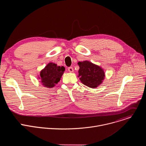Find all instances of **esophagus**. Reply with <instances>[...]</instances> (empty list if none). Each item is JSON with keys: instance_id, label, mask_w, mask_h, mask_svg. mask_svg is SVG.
<instances>
[{"instance_id": "34e87169", "label": "esophagus", "mask_w": 146, "mask_h": 146, "mask_svg": "<svg viewBox=\"0 0 146 146\" xmlns=\"http://www.w3.org/2000/svg\"><path fill=\"white\" fill-rule=\"evenodd\" d=\"M68 71L69 72H73V68H72V67H69V68H68Z\"/></svg>"}]
</instances>
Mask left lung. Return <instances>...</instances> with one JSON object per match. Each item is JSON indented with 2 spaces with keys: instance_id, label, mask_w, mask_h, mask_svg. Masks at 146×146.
<instances>
[{
  "instance_id": "8db88e82",
  "label": "left lung",
  "mask_w": 146,
  "mask_h": 146,
  "mask_svg": "<svg viewBox=\"0 0 146 146\" xmlns=\"http://www.w3.org/2000/svg\"><path fill=\"white\" fill-rule=\"evenodd\" d=\"M78 65L80 67L78 77L82 84L92 88L102 84L105 75L100 67L87 60L79 62Z\"/></svg>"
}]
</instances>
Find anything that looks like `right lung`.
I'll use <instances>...</instances> for the list:
<instances>
[{
  "label": "right lung",
  "mask_w": 146,
  "mask_h": 146,
  "mask_svg": "<svg viewBox=\"0 0 146 146\" xmlns=\"http://www.w3.org/2000/svg\"><path fill=\"white\" fill-rule=\"evenodd\" d=\"M65 70L64 66H58L55 64L49 63L40 72V79L43 85L50 88L54 87L60 81Z\"/></svg>",
  "instance_id": "add662e5"
}]
</instances>
